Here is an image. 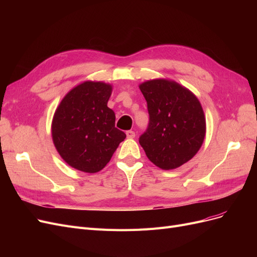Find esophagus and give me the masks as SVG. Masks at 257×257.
<instances>
[{
    "mask_svg": "<svg viewBox=\"0 0 257 257\" xmlns=\"http://www.w3.org/2000/svg\"><path fill=\"white\" fill-rule=\"evenodd\" d=\"M135 136H136V134H135L134 131H132V130L126 131V137L127 138H134Z\"/></svg>",
    "mask_w": 257,
    "mask_h": 257,
    "instance_id": "1",
    "label": "esophagus"
}]
</instances>
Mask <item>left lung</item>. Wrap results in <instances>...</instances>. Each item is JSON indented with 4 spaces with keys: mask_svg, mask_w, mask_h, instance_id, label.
Wrapping results in <instances>:
<instances>
[{
    "mask_svg": "<svg viewBox=\"0 0 257 257\" xmlns=\"http://www.w3.org/2000/svg\"><path fill=\"white\" fill-rule=\"evenodd\" d=\"M147 100L149 124L139 144L154 165L174 169L197 153L206 119L197 97L175 81L155 79L139 85Z\"/></svg>",
    "mask_w": 257,
    "mask_h": 257,
    "instance_id": "1",
    "label": "left lung"
}]
</instances>
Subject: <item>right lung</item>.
Returning a JSON list of instances; mask_svg holds the SVG:
<instances>
[{
    "instance_id": "1",
    "label": "right lung",
    "mask_w": 257,
    "mask_h": 257,
    "mask_svg": "<svg viewBox=\"0 0 257 257\" xmlns=\"http://www.w3.org/2000/svg\"><path fill=\"white\" fill-rule=\"evenodd\" d=\"M111 85L85 81L69 91L57 108L52 139L69 166L97 173L110 161L126 135L114 126L115 114L107 107Z\"/></svg>"
}]
</instances>
